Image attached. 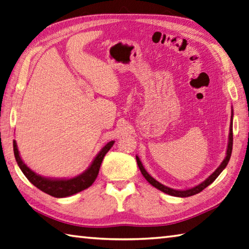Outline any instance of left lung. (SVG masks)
Returning a JSON list of instances; mask_svg holds the SVG:
<instances>
[{
	"label": "left lung",
	"instance_id": "1",
	"mask_svg": "<svg viewBox=\"0 0 249 249\" xmlns=\"http://www.w3.org/2000/svg\"><path fill=\"white\" fill-rule=\"evenodd\" d=\"M233 115L234 114H233V109H232L231 124H230L229 142H228V148H227V156H226V158L223 159V161L221 162V165H220L217 169H215L214 172H213L212 175H210L205 181L201 182L200 184L196 185L194 187H191V189H187V190H175V189H171V187H168L166 185L161 184V183L158 182L157 180H155L152 176H149L148 172L145 170V168L143 167L142 162H141L139 156H135V157H137L138 166L140 168L141 172H142L143 177L147 180V182L149 183V184H152L154 187H156V189H158L159 191H161V192H163V193L169 194V195H171V196H177V197H189V196H193L195 194H198L199 192H201L204 189H206V187L212 184V183L215 179H217L220 173H221L224 170V168L227 167L228 162L230 160V157H231V154H232V147H233Z\"/></svg>",
	"mask_w": 249,
	"mask_h": 249
}]
</instances>
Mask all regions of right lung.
<instances>
[{
    "label": "right lung",
    "instance_id": "add662e5",
    "mask_svg": "<svg viewBox=\"0 0 249 249\" xmlns=\"http://www.w3.org/2000/svg\"><path fill=\"white\" fill-rule=\"evenodd\" d=\"M114 143L115 141H110V142L107 143L105 146L98 152V154L94 158V160L92 161V163L89 166L86 171L77 177L70 178V179H51V178H45L40 175H36L35 171H32L31 169L29 167H27L26 163L22 161L19 152H18L17 143L15 140L13 141V146L16 161L27 179L35 186H36L37 189L44 192V193L51 196H54V197L62 198L77 194L79 192L88 189V187H90L93 184V182H94L97 178L101 163L103 161V159H104V156L111 148Z\"/></svg>",
    "mask_w": 249,
    "mask_h": 249
}]
</instances>
